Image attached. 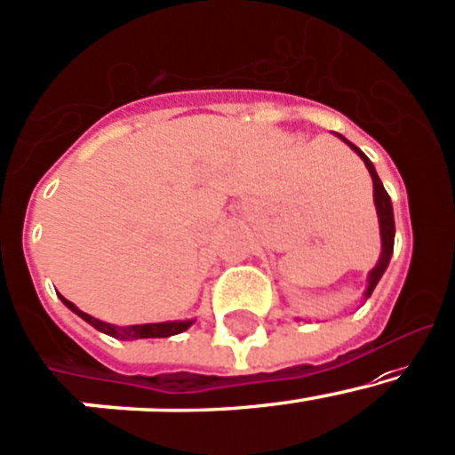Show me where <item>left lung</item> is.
<instances>
[{"instance_id":"obj_1","label":"left lung","mask_w":455,"mask_h":455,"mask_svg":"<svg viewBox=\"0 0 455 455\" xmlns=\"http://www.w3.org/2000/svg\"><path fill=\"white\" fill-rule=\"evenodd\" d=\"M339 140H343V142L347 144L349 148H352L354 153L358 155V157L365 162L369 174H371V181H373V204H376V213H378V224H380V257H378V263L369 269L367 274V289H365V300L367 298H371L373 289H376V284L380 283L382 274L387 272L388 263H391V257H393V243H395V218H393V203H391V196L387 194V189H384L380 177H378L376 172V166L371 164V159L367 157L365 153L361 151V148L356 147V144L349 142L347 138H343L341 133H334ZM300 322V319H298Z\"/></svg>"}]
</instances>
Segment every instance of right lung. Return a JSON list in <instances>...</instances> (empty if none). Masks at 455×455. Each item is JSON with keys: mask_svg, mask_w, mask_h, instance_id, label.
<instances>
[{"mask_svg": "<svg viewBox=\"0 0 455 455\" xmlns=\"http://www.w3.org/2000/svg\"><path fill=\"white\" fill-rule=\"evenodd\" d=\"M60 300L64 302V307L71 308L75 315H79L84 322H88L90 326L97 328L99 332L109 334L114 339H121V341H133V339H164V337H172V334H181L186 332L196 317L189 319H174V322H157V323H136V326H116V323H108L101 322V319L88 315V313L79 311L77 307L71 300H67L64 296H60Z\"/></svg>", "mask_w": 455, "mask_h": 455, "instance_id": "right-lung-1", "label": "right lung"}]
</instances>
